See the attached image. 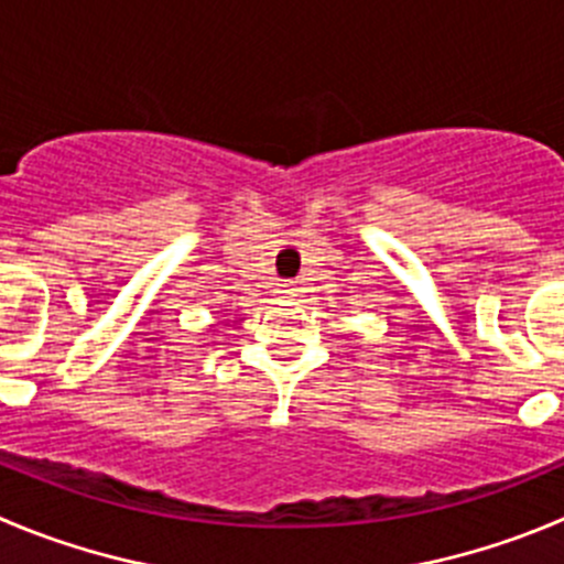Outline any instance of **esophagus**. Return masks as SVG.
Returning a JSON list of instances; mask_svg holds the SVG:
<instances>
[{
    "instance_id": "1",
    "label": "esophagus",
    "mask_w": 564,
    "mask_h": 564,
    "mask_svg": "<svg viewBox=\"0 0 564 564\" xmlns=\"http://www.w3.org/2000/svg\"><path fill=\"white\" fill-rule=\"evenodd\" d=\"M296 293H299V288L293 285V282H288V279L276 285V296L279 299H296Z\"/></svg>"
}]
</instances>
